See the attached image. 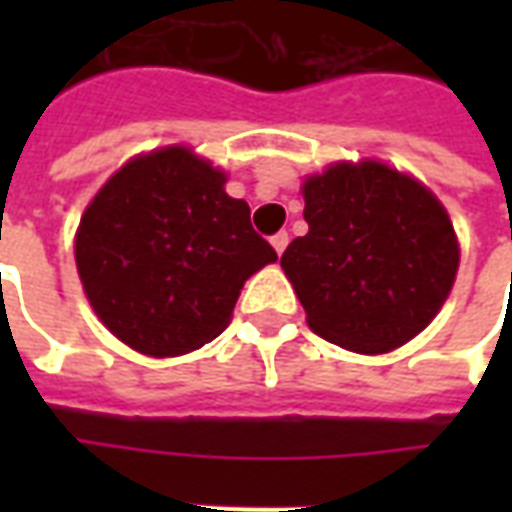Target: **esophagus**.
<instances>
[{"instance_id": "34e87169", "label": "esophagus", "mask_w": 512, "mask_h": 512, "mask_svg": "<svg viewBox=\"0 0 512 512\" xmlns=\"http://www.w3.org/2000/svg\"><path fill=\"white\" fill-rule=\"evenodd\" d=\"M288 241H290V235L285 233V230H279L277 235H271V246L277 249V255H282V252H285V246H288Z\"/></svg>"}]
</instances>
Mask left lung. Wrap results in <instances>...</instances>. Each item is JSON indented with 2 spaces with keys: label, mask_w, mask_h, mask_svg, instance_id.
<instances>
[{
  "label": "left lung",
  "mask_w": 512,
  "mask_h": 512,
  "mask_svg": "<svg viewBox=\"0 0 512 512\" xmlns=\"http://www.w3.org/2000/svg\"><path fill=\"white\" fill-rule=\"evenodd\" d=\"M310 224L282 268L310 329L356 354H386L417 337L447 301L458 238L419 180L381 161L332 164L304 180Z\"/></svg>",
  "instance_id": "8db88e82"
}]
</instances>
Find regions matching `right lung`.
Listing matches in <instances>:
<instances>
[{"label": "right lung", "mask_w": 512, "mask_h": 512, "mask_svg": "<svg viewBox=\"0 0 512 512\" xmlns=\"http://www.w3.org/2000/svg\"><path fill=\"white\" fill-rule=\"evenodd\" d=\"M222 169L169 145L106 180L76 230L87 301L147 356L197 351L227 329L244 282L277 260Z\"/></svg>", "instance_id": "obj_1"}]
</instances>
